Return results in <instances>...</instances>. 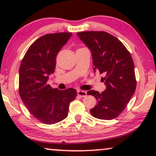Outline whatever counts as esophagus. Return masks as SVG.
<instances>
[{
  "label": "esophagus",
  "mask_w": 156,
  "mask_h": 156,
  "mask_svg": "<svg viewBox=\"0 0 156 156\" xmlns=\"http://www.w3.org/2000/svg\"><path fill=\"white\" fill-rule=\"evenodd\" d=\"M77 94H78V96H80V97H87V94L85 91L78 90L77 91Z\"/></svg>",
  "instance_id": "obj_1"
}]
</instances>
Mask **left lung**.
<instances>
[{
	"mask_svg": "<svg viewBox=\"0 0 156 156\" xmlns=\"http://www.w3.org/2000/svg\"><path fill=\"white\" fill-rule=\"evenodd\" d=\"M76 35L91 52L94 70L104 74L105 91L90 90L97 104L90 110L97 119L111 120L124 110L136 88L134 64L123 44L114 36L104 31H87Z\"/></svg>",
	"mask_w": 156,
	"mask_h": 156,
	"instance_id": "1",
	"label": "left lung"
}]
</instances>
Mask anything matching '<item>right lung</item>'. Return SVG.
<instances>
[{"label":"right lung","instance_id":"add662e5","mask_svg":"<svg viewBox=\"0 0 156 156\" xmlns=\"http://www.w3.org/2000/svg\"><path fill=\"white\" fill-rule=\"evenodd\" d=\"M72 33H51L36 40L27 50L19 69V94L33 116L45 124H54L68 115L76 89H52L48 84L55 72L57 55Z\"/></svg>","mask_w":156,"mask_h":156}]
</instances>
